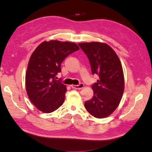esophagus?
Masks as SVG:
<instances>
[{
  "instance_id": "esophagus-1",
  "label": "esophagus",
  "mask_w": 152,
  "mask_h": 152,
  "mask_svg": "<svg viewBox=\"0 0 152 152\" xmlns=\"http://www.w3.org/2000/svg\"><path fill=\"white\" fill-rule=\"evenodd\" d=\"M71 86L74 89H82V88H84V85L83 83H80L78 85H72Z\"/></svg>"
}]
</instances>
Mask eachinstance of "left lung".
<instances>
[{"label": "left lung", "instance_id": "left-lung-1", "mask_svg": "<svg viewBox=\"0 0 152 152\" xmlns=\"http://www.w3.org/2000/svg\"><path fill=\"white\" fill-rule=\"evenodd\" d=\"M78 45L88 58L92 74L99 76L92 85L93 96L84 106L94 117H106L117 109L124 91L121 64L114 50L105 43H82Z\"/></svg>", "mask_w": 152, "mask_h": 152}]
</instances>
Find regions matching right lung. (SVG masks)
Here are the masks:
<instances>
[{
    "instance_id": "right-lung-1",
    "label": "right lung",
    "mask_w": 152,
    "mask_h": 152,
    "mask_svg": "<svg viewBox=\"0 0 152 152\" xmlns=\"http://www.w3.org/2000/svg\"><path fill=\"white\" fill-rule=\"evenodd\" d=\"M79 47L76 43L50 41L41 43L28 64L25 86L30 101L41 111L53 112L62 105L67 91L61 80V64Z\"/></svg>"
}]
</instances>
